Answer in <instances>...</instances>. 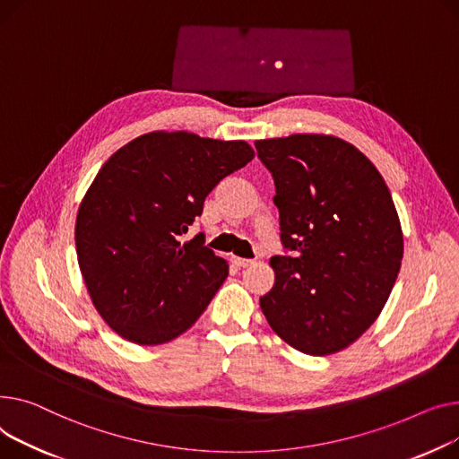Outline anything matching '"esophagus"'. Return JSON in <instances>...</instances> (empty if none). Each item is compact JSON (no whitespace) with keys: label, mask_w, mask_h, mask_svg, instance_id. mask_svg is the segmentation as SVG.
<instances>
[{"label":"esophagus","mask_w":459,"mask_h":459,"mask_svg":"<svg viewBox=\"0 0 459 459\" xmlns=\"http://www.w3.org/2000/svg\"><path fill=\"white\" fill-rule=\"evenodd\" d=\"M231 263L237 264L238 268H245V266H250L254 263V259H245V257H237V255H231Z\"/></svg>","instance_id":"34e87169"}]
</instances>
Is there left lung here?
<instances>
[{
	"mask_svg": "<svg viewBox=\"0 0 459 459\" xmlns=\"http://www.w3.org/2000/svg\"><path fill=\"white\" fill-rule=\"evenodd\" d=\"M273 172L283 247L259 299L268 325L309 356L358 341L382 313L400 273L403 235L389 186L367 155L333 134L255 141Z\"/></svg>",
	"mask_w": 459,
	"mask_h": 459,
	"instance_id": "left-lung-1",
	"label": "left lung"
}]
</instances>
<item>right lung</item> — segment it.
<instances>
[{"instance_id": "add662e5", "label": "right lung", "mask_w": 459, "mask_h": 459, "mask_svg": "<svg viewBox=\"0 0 459 459\" xmlns=\"http://www.w3.org/2000/svg\"><path fill=\"white\" fill-rule=\"evenodd\" d=\"M245 141L150 131L105 160L77 209L75 252L91 300L120 337L165 344L191 328L228 278V263L181 242L205 196L254 159Z\"/></svg>"}]
</instances>
